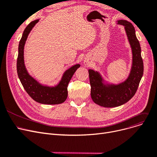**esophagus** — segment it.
Here are the masks:
<instances>
[{"label": "esophagus", "mask_w": 157, "mask_h": 157, "mask_svg": "<svg viewBox=\"0 0 157 157\" xmlns=\"http://www.w3.org/2000/svg\"><path fill=\"white\" fill-rule=\"evenodd\" d=\"M85 63H86V64H87V62H85Z\"/></svg>", "instance_id": "1"}]
</instances>
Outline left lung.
I'll return each mask as SVG.
<instances>
[{
    "label": "left lung",
    "instance_id": "left-lung-1",
    "mask_svg": "<svg viewBox=\"0 0 157 157\" xmlns=\"http://www.w3.org/2000/svg\"><path fill=\"white\" fill-rule=\"evenodd\" d=\"M117 23L124 27L132 52V65L128 78L114 84L105 81L98 71L88 70L91 98L95 104L106 108L119 106L130 100L137 90L144 72L140 45L133 25L125 20H117Z\"/></svg>",
    "mask_w": 157,
    "mask_h": 157
}]
</instances>
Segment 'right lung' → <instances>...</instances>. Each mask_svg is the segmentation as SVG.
<instances>
[{"instance_id":"obj_1","label":"right lung","mask_w":157,"mask_h":157,"mask_svg":"<svg viewBox=\"0 0 157 157\" xmlns=\"http://www.w3.org/2000/svg\"><path fill=\"white\" fill-rule=\"evenodd\" d=\"M38 22L39 19H36L27 26L20 40L17 63L18 76L25 90L33 100L44 105L61 104L67 98L68 84L80 65L76 64L66 70L59 83L54 86L43 85L31 76L24 63V46L29 34Z\"/></svg>"}]
</instances>
